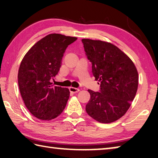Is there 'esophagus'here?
<instances>
[{"label": "esophagus", "instance_id": "esophagus-1", "mask_svg": "<svg viewBox=\"0 0 158 158\" xmlns=\"http://www.w3.org/2000/svg\"><path fill=\"white\" fill-rule=\"evenodd\" d=\"M79 89H77V88H74V87H69V91L74 93H77L79 91Z\"/></svg>", "mask_w": 158, "mask_h": 158}]
</instances>
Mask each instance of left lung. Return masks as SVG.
<instances>
[{
	"mask_svg": "<svg viewBox=\"0 0 158 158\" xmlns=\"http://www.w3.org/2000/svg\"><path fill=\"white\" fill-rule=\"evenodd\" d=\"M92 73L100 92L88 90L90 98L85 105L87 114L102 123L118 120L131 105L138 89V72L132 60L110 42L82 39Z\"/></svg>",
	"mask_w": 158,
	"mask_h": 158,
	"instance_id": "1",
	"label": "left lung"
}]
</instances>
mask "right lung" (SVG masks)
Here are the masks:
<instances>
[{
	"label": "right lung",
	"instance_id": "add662e5",
	"mask_svg": "<svg viewBox=\"0 0 158 158\" xmlns=\"http://www.w3.org/2000/svg\"><path fill=\"white\" fill-rule=\"evenodd\" d=\"M77 37L49 34L37 42L20 64L18 84L23 102L37 118L50 121L62 113L69 96L67 88L50 82L59 71L66 48Z\"/></svg>",
	"mask_w": 158,
	"mask_h": 158
}]
</instances>
